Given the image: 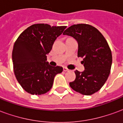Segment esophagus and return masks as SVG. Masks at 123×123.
<instances>
[{"instance_id": "1", "label": "esophagus", "mask_w": 123, "mask_h": 123, "mask_svg": "<svg viewBox=\"0 0 123 123\" xmlns=\"http://www.w3.org/2000/svg\"><path fill=\"white\" fill-rule=\"evenodd\" d=\"M63 71H69V69H68V68H63Z\"/></svg>"}]
</instances>
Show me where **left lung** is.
<instances>
[{"instance_id":"left-lung-1","label":"left lung","mask_w":123,"mask_h":123,"mask_svg":"<svg viewBox=\"0 0 123 123\" xmlns=\"http://www.w3.org/2000/svg\"><path fill=\"white\" fill-rule=\"evenodd\" d=\"M63 35L71 36L78 43V57L85 70L75 71L76 78L69 82L71 88L81 94L92 95L100 90L109 77L112 64L111 49L104 37L94 27L77 24L69 27Z\"/></svg>"}]
</instances>
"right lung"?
Here are the masks:
<instances>
[{"instance_id": "1", "label": "right lung", "mask_w": 123, "mask_h": 123, "mask_svg": "<svg viewBox=\"0 0 123 123\" xmlns=\"http://www.w3.org/2000/svg\"><path fill=\"white\" fill-rule=\"evenodd\" d=\"M66 27L34 24L17 38L12 51L14 74L27 92L45 94L51 89L55 75L63 71L62 67L51 66L46 60L54 41Z\"/></svg>"}]
</instances>
